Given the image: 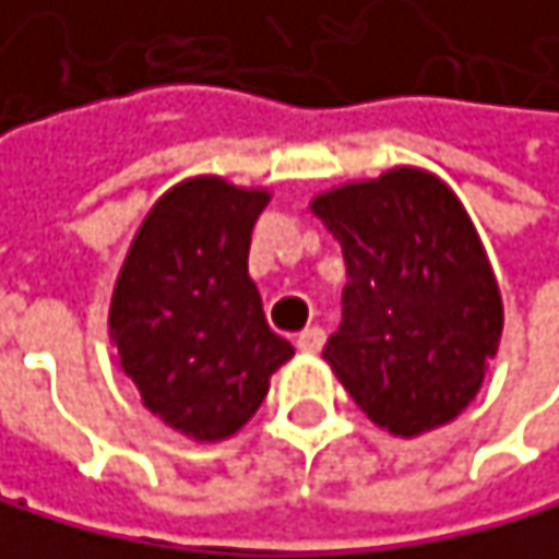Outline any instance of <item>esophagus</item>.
I'll return each instance as SVG.
<instances>
[{"mask_svg": "<svg viewBox=\"0 0 559 559\" xmlns=\"http://www.w3.org/2000/svg\"><path fill=\"white\" fill-rule=\"evenodd\" d=\"M323 343H326V333H323L320 326H310V330H302V333L296 336V349H299V353H320Z\"/></svg>", "mask_w": 559, "mask_h": 559, "instance_id": "esophagus-1", "label": "esophagus"}]
</instances>
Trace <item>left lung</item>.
Instances as JSON below:
<instances>
[{"label": "left lung", "mask_w": 559, "mask_h": 559, "mask_svg": "<svg viewBox=\"0 0 559 559\" xmlns=\"http://www.w3.org/2000/svg\"><path fill=\"white\" fill-rule=\"evenodd\" d=\"M340 239L343 323L323 359L377 427L416 437L477 396L503 302L466 210L424 169H390L313 200Z\"/></svg>", "instance_id": "obj_1"}]
</instances>
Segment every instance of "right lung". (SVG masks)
Returning <instances> with one entry per match:
<instances>
[{
  "label": "right lung",
  "instance_id": "right-lung-1",
  "mask_svg": "<svg viewBox=\"0 0 559 559\" xmlns=\"http://www.w3.org/2000/svg\"><path fill=\"white\" fill-rule=\"evenodd\" d=\"M266 189L219 176L173 186L139 226L109 306L126 377L150 413L192 440H226L260 409L293 356L249 280Z\"/></svg>",
  "mask_w": 559,
  "mask_h": 559
}]
</instances>
